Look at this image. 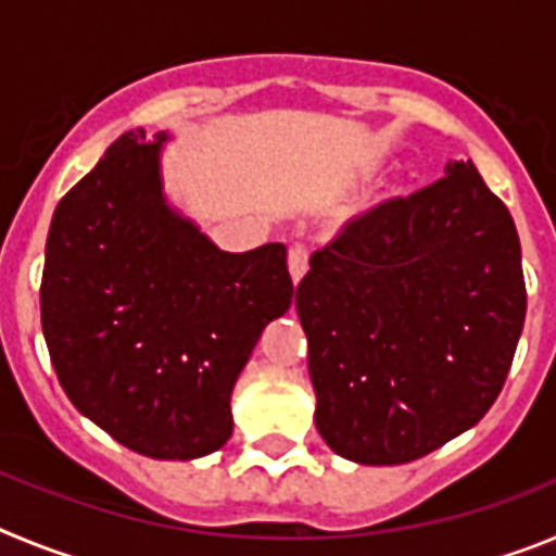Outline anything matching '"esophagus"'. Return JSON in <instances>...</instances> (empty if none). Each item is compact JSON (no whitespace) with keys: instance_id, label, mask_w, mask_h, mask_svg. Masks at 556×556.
Instances as JSON below:
<instances>
[{"instance_id":"obj_1","label":"esophagus","mask_w":556,"mask_h":556,"mask_svg":"<svg viewBox=\"0 0 556 556\" xmlns=\"http://www.w3.org/2000/svg\"><path fill=\"white\" fill-rule=\"evenodd\" d=\"M308 269V250L303 244H292L289 248V275L294 283H301V278Z\"/></svg>"}]
</instances>
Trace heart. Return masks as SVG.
<instances>
[{
  "instance_id": "1",
  "label": "heart",
  "mask_w": 556,
  "mask_h": 556,
  "mask_svg": "<svg viewBox=\"0 0 556 556\" xmlns=\"http://www.w3.org/2000/svg\"><path fill=\"white\" fill-rule=\"evenodd\" d=\"M392 198H401V194H406V186H395V189L390 191Z\"/></svg>"
}]
</instances>
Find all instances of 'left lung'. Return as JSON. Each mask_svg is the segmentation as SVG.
<instances>
[{
	"instance_id": "8db88e82",
	"label": "left lung",
	"mask_w": 556,
	"mask_h": 556,
	"mask_svg": "<svg viewBox=\"0 0 556 556\" xmlns=\"http://www.w3.org/2000/svg\"><path fill=\"white\" fill-rule=\"evenodd\" d=\"M445 172L348 223L294 294L314 424L358 465L420 459L479 424L527 320L507 205L470 161Z\"/></svg>"
}]
</instances>
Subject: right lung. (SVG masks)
Listing matches in <instances>:
<instances>
[{
  "instance_id": "add662e5",
  "label": "right lung",
  "mask_w": 556,
  "mask_h": 556,
  "mask_svg": "<svg viewBox=\"0 0 556 556\" xmlns=\"http://www.w3.org/2000/svg\"><path fill=\"white\" fill-rule=\"evenodd\" d=\"M166 141L127 130L58 203L41 326L77 412L136 454L198 459L228 443L236 378L294 287L283 244L225 253L166 203Z\"/></svg>"
}]
</instances>
